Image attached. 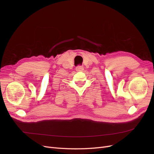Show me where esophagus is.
<instances>
[{"label":"esophagus","instance_id":"esophagus-1","mask_svg":"<svg viewBox=\"0 0 154 154\" xmlns=\"http://www.w3.org/2000/svg\"><path fill=\"white\" fill-rule=\"evenodd\" d=\"M84 70V67L83 66H79L76 67V70L77 72H82L83 70Z\"/></svg>","mask_w":154,"mask_h":154}]
</instances>
